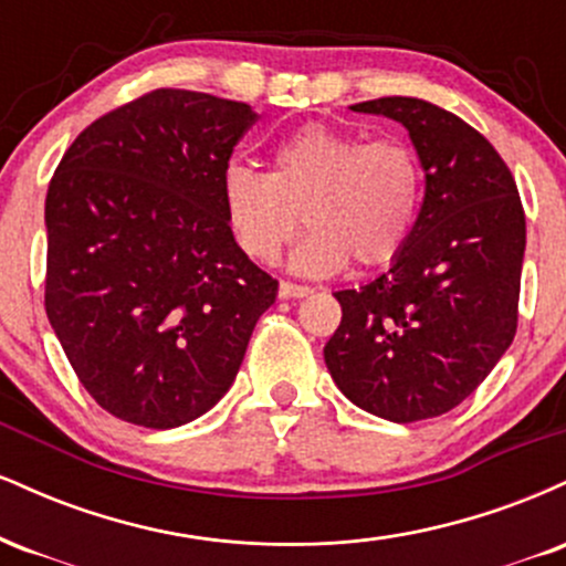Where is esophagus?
I'll use <instances>...</instances> for the list:
<instances>
[{"label":"esophagus","mask_w":566,"mask_h":566,"mask_svg":"<svg viewBox=\"0 0 566 566\" xmlns=\"http://www.w3.org/2000/svg\"><path fill=\"white\" fill-rule=\"evenodd\" d=\"M311 287H303V284H292V282H282L279 284V297L282 301H295V297H308Z\"/></svg>","instance_id":"34e87169"}]
</instances>
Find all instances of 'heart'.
<instances>
[{"mask_svg":"<svg viewBox=\"0 0 566 566\" xmlns=\"http://www.w3.org/2000/svg\"><path fill=\"white\" fill-rule=\"evenodd\" d=\"M423 199V170L409 143L311 125L276 148L271 172L229 165L223 172L226 218L250 258L274 263L295 237L292 265L327 276L356 263H391L407 244Z\"/></svg>","mask_w":566,"mask_h":566,"instance_id":"1","label":"heart"}]
</instances>
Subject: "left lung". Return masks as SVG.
<instances>
[{"label": "left lung", "instance_id": "1", "mask_svg": "<svg viewBox=\"0 0 566 566\" xmlns=\"http://www.w3.org/2000/svg\"><path fill=\"white\" fill-rule=\"evenodd\" d=\"M350 112L388 116L409 133L426 175L407 244L359 290L335 292L340 327L324 346L335 386L391 423L458 407L516 335L522 199L492 143L420 97H378Z\"/></svg>", "mask_w": 566, "mask_h": 566}]
</instances>
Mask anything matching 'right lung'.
I'll use <instances>...</instances> for the list:
<instances>
[{
  "label": "right lung",
  "mask_w": 566,
  "mask_h": 566,
  "mask_svg": "<svg viewBox=\"0 0 566 566\" xmlns=\"http://www.w3.org/2000/svg\"><path fill=\"white\" fill-rule=\"evenodd\" d=\"M258 114L191 90L101 116L44 201V305L76 378L114 418L191 423L223 399L279 282L233 239L223 172Z\"/></svg>",
  "instance_id": "1"
}]
</instances>
